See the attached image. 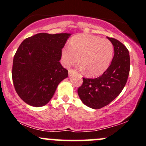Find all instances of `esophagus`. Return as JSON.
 I'll return each instance as SVG.
<instances>
[{
    "instance_id": "obj_1",
    "label": "esophagus",
    "mask_w": 146,
    "mask_h": 146,
    "mask_svg": "<svg viewBox=\"0 0 146 146\" xmlns=\"http://www.w3.org/2000/svg\"><path fill=\"white\" fill-rule=\"evenodd\" d=\"M75 72H76V70H73V69H69V70H68V73H69V75H71L72 73H75Z\"/></svg>"
}]
</instances>
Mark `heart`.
Returning a JSON list of instances; mask_svg holds the SVG:
<instances>
[{
  "mask_svg": "<svg viewBox=\"0 0 146 146\" xmlns=\"http://www.w3.org/2000/svg\"><path fill=\"white\" fill-rule=\"evenodd\" d=\"M114 53L113 43L108 39L89 34H78L70 40L69 46L61 50L62 63L66 67L80 61L90 76L104 73L111 65Z\"/></svg>",
  "mask_w": 146,
  "mask_h": 146,
  "instance_id": "obj_1",
  "label": "heart"
}]
</instances>
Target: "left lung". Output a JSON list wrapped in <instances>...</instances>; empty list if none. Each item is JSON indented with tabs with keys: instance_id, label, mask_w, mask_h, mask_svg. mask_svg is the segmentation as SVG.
<instances>
[{
	"instance_id": "obj_1",
	"label": "left lung",
	"mask_w": 146,
	"mask_h": 146,
	"mask_svg": "<svg viewBox=\"0 0 146 146\" xmlns=\"http://www.w3.org/2000/svg\"><path fill=\"white\" fill-rule=\"evenodd\" d=\"M107 38L114 47L111 65L98 78H83V84L78 89L82 102L93 109L107 106L121 93L130 72V56L127 48L119 40Z\"/></svg>"
}]
</instances>
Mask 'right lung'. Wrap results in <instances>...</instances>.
<instances>
[{"mask_svg": "<svg viewBox=\"0 0 146 146\" xmlns=\"http://www.w3.org/2000/svg\"><path fill=\"white\" fill-rule=\"evenodd\" d=\"M70 33L35 34L25 39L13 58L12 78L15 90L27 104H47L68 70L59 62Z\"/></svg>", "mask_w": 146, "mask_h": 146, "instance_id": "add662e5", "label": "right lung"}]
</instances>
